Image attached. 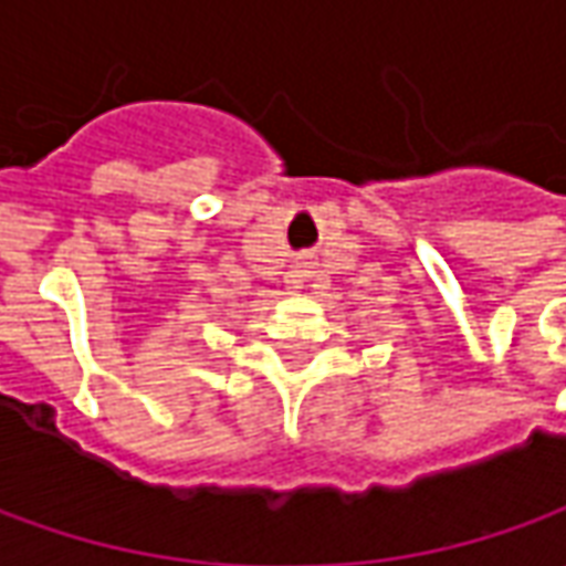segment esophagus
<instances>
[{
    "label": "esophagus",
    "mask_w": 566,
    "mask_h": 566,
    "mask_svg": "<svg viewBox=\"0 0 566 566\" xmlns=\"http://www.w3.org/2000/svg\"><path fill=\"white\" fill-rule=\"evenodd\" d=\"M302 268H311V264H307V261H302Z\"/></svg>",
    "instance_id": "34e87169"
}]
</instances>
